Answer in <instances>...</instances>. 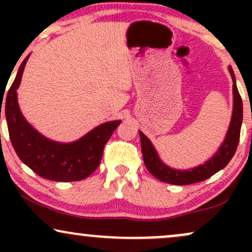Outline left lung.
I'll return each mask as SVG.
<instances>
[{
    "instance_id": "8db88e82",
    "label": "left lung",
    "mask_w": 252,
    "mask_h": 252,
    "mask_svg": "<svg viewBox=\"0 0 252 252\" xmlns=\"http://www.w3.org/2000/svg\"><path fill=\"white\" fill-rule=\"evenodd\" d=\"M231 78H232V94H233V106L232 116H231L230 126L225 135L224 141L219 146L218 150L212 158H209L206 162L199 166L193 167L189 169H176L167 166L158 156L155 147L150 142V140L138 130L141 137V147H142L143 161L147 169L152 173L158 180L167 182L170 185H189L200 182L209 179L210 176L216 174L217 172L226 167L230 162L232 156L235 155L237 146L239 142V135H241V126L243 122V102L241 94L236 85V77L233 70L228 67Z\"/></svg>"
}]
</instances>
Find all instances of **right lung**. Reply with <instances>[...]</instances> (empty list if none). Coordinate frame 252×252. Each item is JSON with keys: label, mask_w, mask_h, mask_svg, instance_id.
<instances>
[{"label": "right lung", "mask_w": 252, "mask_h": 252, "mask_svg": "<svg viewBox=\"0 0 252 252\" xmlns=\"http://www.w3.org/2000/svg\"><path fill=\"white\" fill-rule=\"evenodd\" d=\"M28 58L30 56L20 65L4 100V115L11 144L20 160L41 178L63 182L83 180L98 168L104 146L121 121L102 123L79 140L70 143L57 142L45 137L26 121L17 103L16 90L21 83ZM3 96H0V109Z\"/></svg>", "instance_id": "right-lung-1"}]
</instances>
